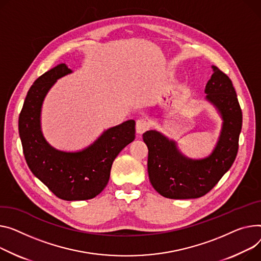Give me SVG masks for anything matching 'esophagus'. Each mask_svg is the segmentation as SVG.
I'll use <instances>...</instances> for the list:
<instances>
[{"label": "esophagus", "instance_id": "34e87169", "mask_svg": "<svg viewBox=\"0 0 261 261\" xmlns=\"http://www.w3.org/2000/svg\"><path fill=\"white\" fill-rule=\"evenodd\" d=\"M150 125H149V121L145 118H140L136 120V132L138 134H143L144 132H146L148 129H149Z\"/></svg>", "mask_w": 261, "mask_h": 261}]
</instances>
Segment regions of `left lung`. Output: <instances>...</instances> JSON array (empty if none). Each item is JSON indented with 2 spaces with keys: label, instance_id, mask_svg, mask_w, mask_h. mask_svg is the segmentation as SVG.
Here are the masks:
<instances>
[{
  "label": "left lung",
  "instance_id": "obj_1",
  "mask_svg": "<svg viewBox=\"0 0 261 261\" xmlns=\"http://www.w3.org/2000/svg\"><path fill=\"white\" fill-rule=\"evenodd\" d=\"M206 83V100L216 107L223 120L213 152L202 160L185 156L174 141L155 130L143 134L148 147V174L153 188L171 199L205 195L233 165L242 126V112L232 81L216 66Z\"/></svg>",
  "mask_w": 261,
  "mask_h": 261
}]
</instances>
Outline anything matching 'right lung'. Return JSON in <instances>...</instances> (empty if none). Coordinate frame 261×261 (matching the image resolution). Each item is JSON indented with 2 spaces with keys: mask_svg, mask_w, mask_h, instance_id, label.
<instances>
[{
  "mask_svg": "<svg viewBox=\"0 0 261 261\" xmlns=\"http://www.w3.org/2000/svg\"><path fill=\"white\" fill-rule=\"evenodd\" d=\"M71 72L60 64L36 80L19 116L23 153L30 171L56 196L69 201L98 195L109 181L113 161L135 138V121L130 119L106 130L79 152L60 151L46 142L41 131L43 100L57 80Z\"/></svg>",
  "mask_w": 261,
  "mask_h": 261,
  "instance_id": "1",
  "label": "right lung"
}]
</instances>
